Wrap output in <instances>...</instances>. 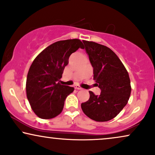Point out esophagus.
Instances as JSON below:
<instances>
[{
  "mask_svg": "<svg viewBox=\"0 0 155 155\" xmlns=\"http://www.w3.org/2000/svg\"><path fill=\"white\" fill-rule=\"evenodd\" d=\"M74 88H75L76 89H81L82 88L80 87V86H79V85H76V86H74Z\"/></svg>",
  "mask_w": 155,
  "mask_h": 155,
  "instance_id": "obj_1",
  "label": "esophagus"
}]
</instances>
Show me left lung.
I'll list each match as a JSON object with an SVG mask.
<instances>
[{
  "label": "left lung",
  "mask_w": 155,
  "mask_h": 155,
  "mask_svg": "<svg viewBox=\"0 0 155 155\" xmlns=\"http://www.w3.org/2000/svg\"><path fill=\"white\" fill-rule=\"evenodd\" d=\"M94 68V80L100 95L89 91V99L81 104L82 111L96 121H107L117 117L128 102L131 94L129 74L117 54L96 42L83 41Z\"/></svg>",
  "instance_id": "8db88e82"
}]
</instances>
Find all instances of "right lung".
Wrapping results in <instances>:
<instances>
[{"label": "right lung", "instance_id": "1", "mask_svg": "<svg viewBox=\"0 0 155 155\" xmlns=\"http://www.w3.org/2000/svg\"><path fill=\"white\" fill-rule=\"evenodd\" d=\"M84 45L79 39L59 41L51 44L36 56L28 72L27 99L39 118L50 119L61 113L66 98L74 88L59 83L68 58Z\"/></svg>", "mask_w": 155, "mask_h": 155}]
</instances>
